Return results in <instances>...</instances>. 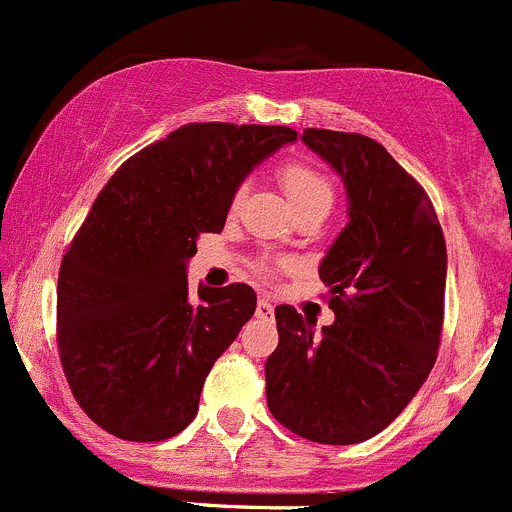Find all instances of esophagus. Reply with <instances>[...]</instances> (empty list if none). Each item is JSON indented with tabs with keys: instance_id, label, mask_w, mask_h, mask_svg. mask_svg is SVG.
Masks as SVG:
<instances>
[{
	"instance_id": "1",
	"label": "esophagus",
	"mask_w": 512,
	"mask_h": 512,
	"mask_svg": "<svg viewBox=\"0 0 512 512\" xmlns=\"http://www.w3.org/2000/svg\"><path fill=\"white\" fill-rule=\"evenodd\" d=\"M256 317H261V320L274 317V304H271L269 299H259V302H256Z\"/></svg>"
}]
</instances>
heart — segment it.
Segmentation results:
<instances>
[{
	"instance_id": "1",
	"label": "heart",
	"mask_w": 512,
	"mask_h": 512,
	"mask_svg": "<svg viewBox=\"0 0 512 512\" xmlns=\"http://www.w3.org/2000/svg\"><path fill=\"white\" fill-rule=\"evenodd\" d=\"M276 180L287 192L289 203L294 205V210L312 208V205H327L330 208L332 203V182L330 177L322 170H317L314 164L304 162V159H284L276 167ZM243 198V187H238L236 195H233V205L241 203ZM264 269V266H261Z\"/></svg>"
}]
</instances>
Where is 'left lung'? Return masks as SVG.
<instances>
[{"label":"left lung","mask_w":512,"mask_h":512,"mask_svg":"<svg viewBox=\"0 0 512 512\" xmlns=\"http://www.w3.org/2000/svg\"><path fill=\"white\" fill-rule=\"evenodd\" d=\"M348 192V225L320 264L335 322L276 307L279 345L266 360V403L279 424L317 444H358L386 429L437 363L447 243L424 187L363 134L304 129Z\"/></svg>","instance_id":"left-lung-1"}]
</instances>
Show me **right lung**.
<instances>
[{
	"label": "right lung",
	"instance_id": "1",
	"mask_svg": "<svg viewBox=\"0 0 512 512\" xmlns=\"http://www.w3.org/2000/svg\"><path fill=\"white\" fill-rule=\"evenodd\" d=\"M289 126L185 124L126 159L93 200L58 276V353L75 401L114 437L162 442L198 414L215 360L256 312L248 284L187 287L200 233Z\"/></svg>",
	"mask_w": 512,
	"mask_h": 512
}]
</instances>
